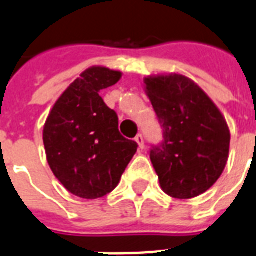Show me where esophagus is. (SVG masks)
Wrapping results in <instances>:
<instances>
[{
	"instance_id": "1",
	"label": "esophagus",
	"mask_w": 256,
	"mask_h": 256,
	"mask_svg": "<svg viewBox=\"0 0 256 256\" xmlns=\"http://www.w3.org/2000/svg\"><path fill=\"white\" fill-rule=\"evenodd\" d=\"M136 142L138 144V146H140V149H144V148H145V141H144L142 134H138V136H136Z\"/></svg>"
}]
</instances>
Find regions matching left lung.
<instances>
[{"label": "left lung", "instance_id": "obj_1", "mask_svg": "<svg viewBox=\"0 0 256 256\" xmlns=\"http://www.w3.org/2000/svg\"><path fill=\"white\" fill-rule=\"evenodd\" d=\"M146 94L162 128L150 160L161 188L174 198H192L219 180L230 153V128L210 96L182 75L150 76Z\"/></svg>", "mask_w": 256, "mask_h": 256}]
</instances>
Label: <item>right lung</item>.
<instances>
[{"mask_svg":"<svg viewBox=\"0 0 256 256\" xmlns=\"http://www.w3.org/2000/svg\"><path fill=\"white\" fill-rule=\"evenodd\" d=\"M120 76L104 67L86 70L46 118L42 140L48 164L78 198L94 200L114 190L138 148L120 134L118 115L99 95Z\"/></svg>","mask_w":256,"mask_h":256,"instance_id":"right-lung-1","label":"right lung"}]
</instances>
